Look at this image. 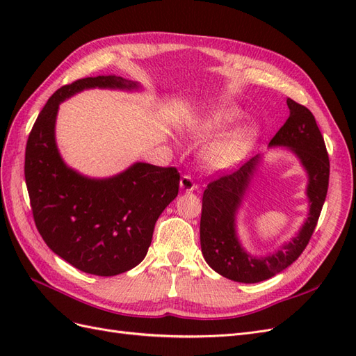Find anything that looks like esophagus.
I'll list each match as a JSON object with an SVG mask.
<instances>
[{"instance_id": "34e87169", "label": "esophagus", "mask_w": 356, "mask_h": 356, "mask_svg": "<svg viewBox=\"0 0 356 356\" xmlns=\"http://www.w3.org/2000/svg\"><path fill=\"white\" fill-rule=\"evenodd\" d=\"M179 187L182 191H193L196 188V184L190 175H182L179 181Z\"/></svg>"}]
</instances>
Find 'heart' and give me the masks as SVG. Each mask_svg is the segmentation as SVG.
<instances>
[{"label": "heart", "instance_id": "b5f03b06", "mask_svg": "<svg viewBox=\"0 0 356 356\" xmlns=\"http://www.w3.org/2000/svg\"><path fill=\"white\" fill-rule=\"evenodd\" d=\"M241 111L238 108H222L212 113L208 117L207 123L213 129H224L238 120ZM255 138L257 129L254 126H245L230 135L227 139H224L222 143L211 147L207 154H204V159H207L208 165L213 168H227L250 152Z\"/></svg>", "mask_w": 356, "mask_h": 356}]
</instances>
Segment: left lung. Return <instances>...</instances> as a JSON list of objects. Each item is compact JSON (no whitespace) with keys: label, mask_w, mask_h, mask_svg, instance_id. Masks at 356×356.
<instances>
[{"label":"left lung","mask_w":356,"mask_h":356,"mask_svg":"<svg viewBox=\"0 0 356 356\" xmlns=\"http://www.w3.org/2000/svg\"><path fill=\"white\" fill-rule=\"evenodd\" d=\"M289 117L272 138L270 145L288 147L298 156L309 174L310 212L296 238L282 250L267 257L243 251L234 229V217L243 193L258 165V156L239 169L213 178L202 199L200 246L207 263L221 276L236 282L257 284L281 273L305 251L319 220L328 191L330 159L314 114L305 105L286 99Z\"/></svg>","instance_id":"obj_1"}]
</instances>
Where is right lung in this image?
I'll list each match as a JSON object with an SVG mask.
<instances>
[{
	"label": "right lung",
	"instance_id": "obj_1",
	"mask_svg": "<svg viewBox=\"0 0 356 356\" xmlns=\"http://www.w3.org/2000/svg\"><path fill=\"white\" fill-rule=\"evenodd\" d=\"M90 88L138 84L98 75L53 93L28 136L25 181L37 230L50 250L84 273L115 276L144 260L157 218L178 196L179 172L135 163L113 178L90 179L63 163L55 141L59 104Z\"/></svg>",
	"mask_w": 356,
	"mask_h": 356
}]
</instances>
